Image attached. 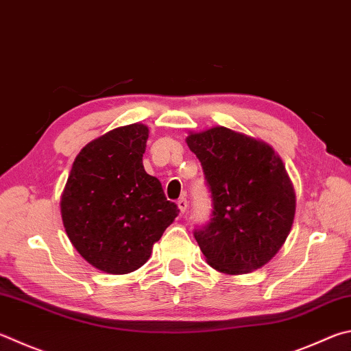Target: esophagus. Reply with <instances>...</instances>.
Segmentation results:
<instances>
[{
    "instance_id": "esophagus-1",
    "label": "esophagus",
    "mask_w": 351,
    "mask_h": 351,
    "mask_svg": "<svg viewBox=\"0 0 351 351\" xmlns=\"http://www.w3.org/2000/svg\"><path fill=\"white\" fill-rule=\"evenodd\" d=\"M176 204H178V208L181 210V213H184L187 210V207H189V202H187V199L186 197H180V199L176 201Z\"/></svg>"
}]
</instances>
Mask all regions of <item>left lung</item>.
I'll return each mask as SVG.
<instances>
[{
  "label": "left lung",
  "instance_id": "1",
  "mask_svg": "<svg viewBox=\"0 0 351 351\" xmlns=\"http://www.w3.org/2000/svg\"><path fill=\"white\" fill-rule=\"evenodd\" d=\"M212 196V218L195 228L207 263L227 275L265 265L295 219L296 196L285 165L269 144L227 127L187 136Z\"/></svg>",
  "mask_w": 351,
  "mask_h": 351
}]
</instances>
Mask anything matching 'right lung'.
I'll return each mask as SVG.
<instances>
[{"label": "right lung", "instance_id": "obj_1", "mask_svg": "<svg viewBox=\"0 0 351 351\" xmlns=\"http://www.w3.org/2000/svg\"><path fill=\"white\" fill-rule=\"evenodd\" d=\"M144 124L107 132L82 149L61 195L66 233L88 264L110 275L143 267L180 213L158 178L145 173Z\"/></svg>", "mask_w": 351, "mask_h": 351}]
</instances>
